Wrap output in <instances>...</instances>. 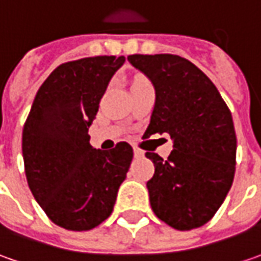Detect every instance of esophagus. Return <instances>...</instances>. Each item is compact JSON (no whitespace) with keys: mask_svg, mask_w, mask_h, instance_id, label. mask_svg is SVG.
<instances>
[{"mask_svg":"<svg viewBox=\"0 0 261 261\" xmlns=\"http://www.w3.org/2000/svg\"><path fill=\"white\" fill-rule=\"evenodd\" d=\"M142 156H144V152L137 149V147H134V158H142Z\"/></svg>","mask_w":261,"mask_h":261,"instance_id":"34e87169","label":"esophagus"}]
</instances>
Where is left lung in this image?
Masks as SVG:
<instances>
[{
  "mask_svg": "<svg viewBox=\"0 0 261 261\" xmlns=\"http://www.w3.org/2000/svg\"><path fill=\"white\" fill-rule=\"evenodd\" d=\"M154 87V107L144 137L169 134L174 150L164 161L147 152L154 174L147 190L154 215L178 231L209 222L232 186L237 137L231 111L210 79L188 60L130 55Z\"/></svg>",
  "mask_w": 261,
  "mask_h": 261,
  "instance_id": "8db88e82",
  "label": "left lung"
}]
</instances>
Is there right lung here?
I'll use <instances>...</instances> for the list:
<instances>
[{
	"label": "right lung",
	"instance_id": "1",
	"mask_svg": "<svg viewBox=\"0 0 261 261\" xmlns=\"http://www.w3.org/2000/svg\"><path fill=\"white\" fill-rule=\"evenodd\" d=\"M125 57L61 64L40 86L23 128V161L35 200L55 225L89 231L112 213L133 147L90 146L89 127Z\"/></svg>",
	"mask_w": 261,
	"mask_h": 261
}]
</instances>
